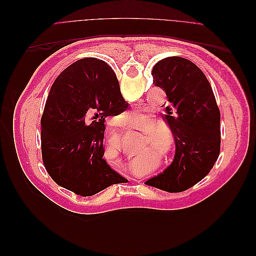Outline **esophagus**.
<instances>
[{"instance_id": "34e87169", "label": "esophagus", "mask_w": 256, "mask_h": 256, "mask_svg": "<svg viewBox=\"0 0 256 256\" xmlns=\"http://www.w3.org/2000/svg\"><path fill=\"white\" fill-rule=\"evenodd\" d=\"M136 182H138V180H136Z\"/></svg>"}]
</instances>
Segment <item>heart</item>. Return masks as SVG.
Wrapping results in <instances>:
<instances>
[{"label":"heart","mask_w":256,"mask_h":256,"mask_svg":"<svg viewBox=\"0 0 256 256\" xmlns=\"http://www.w3.org/2000/svg\"><path fill=\"white\" fill-rule=\"evenodd\" d=\"M130 118V114L127 115ZM154 125V118L152 116H145L143 127H152ZM143 142L145 144L150 143L145 147V150L140 156L136 157L132 162H131V168H132L134 172H140L141 168H144L145 164V158L148 157H158L159 152H161L164 154H168L171 152L174 146V136L172 131L166 127L164 126H154L150 128L147 134H144ZM160 150L159 151L158 150ZM115 150V147H114Z\"/></svg>","instance_id":"obj_1"}]
</instances>
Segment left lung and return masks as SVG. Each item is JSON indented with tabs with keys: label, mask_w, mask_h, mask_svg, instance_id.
<instances>
[{
	"label": "left lung",
	"mask_w": 256,
	"mask_h": 256,
	"mask_svg": "<svg viewBox=\"0 0 256 256\" xmlns=\"http://www.w3.org/2000/svg\"><path fill=\"white\" fill-rule=\"evenodd\" d=\"M152 74L154 86L166 92L171 106L172 112L164 118L173 132L176 152L172 164L145 184L182 192L202 180L219 157L220 111L206 76L191 60L166 58L154 66Z\"/></svg>",
	"instance_id": "left-lung-1"
}]
</instances>
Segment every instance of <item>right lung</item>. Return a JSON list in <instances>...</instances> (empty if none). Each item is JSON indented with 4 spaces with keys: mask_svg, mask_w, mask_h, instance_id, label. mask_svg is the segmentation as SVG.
Returning a JSON list of instances; mask_svg holds the SVG:
<instances>
[{
    "mask_svg": "<svg viewBox=\"0 0 256 256\" xmlns=\"http://www.w3.org/2000/svg\"><path fill=\"white\" fill-rule=\"evenodd\" d=\"M127 108L118 78L104 60L82 58L62 72L40 122L42 161L52 180L81 196L125 182L102 157L106 118Z\"/></svg>",
    "mask_w": 256,
    "mask_h": 256,
    "instance_id": "obj_1",
    "label": "right lung"
}]
</instances>
